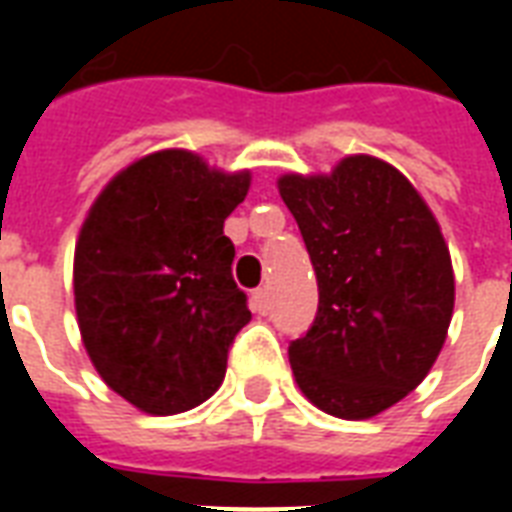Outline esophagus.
<instances>
[{"instance_id":"esophagus-1","label":"esophagus","mask_w":512,"mask_h":512,"mask_svg":"<svg viewBox=\"0 0 512 512\" xmlns=\"http://www.w3.org/2000/svg\"><path fill=\"white\" fill-rule=\"evenodd\" d=\"M249 305H252V311L255 313H268V308H271V297H268L265 289H255L252 297H249Z\"/></svg>"}]
</instances>
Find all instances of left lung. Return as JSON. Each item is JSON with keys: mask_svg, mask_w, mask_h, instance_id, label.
I'll list each match as a JSON object with an SVG mask.
<instances>
[{"mask_svg": "<svg viewBox=\"0 0 512 512\" xmlns=\"http://www.w3.org/2000/svg\"><path fill=\"white\" fill-rule=\"evenodd\" d=\"M279 193L319 281L316 321L289 345L297 388L332 417L369 420L409 396L444 348L454 271L441 225L377 156L281 175Z\"/></svg>", "mask_w": 512, "mask_h": 512, "instance_id": "obj_1", "label": "left lung"}]
</instances>
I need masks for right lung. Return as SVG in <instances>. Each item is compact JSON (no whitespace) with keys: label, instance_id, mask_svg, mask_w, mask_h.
I'll return each mask as SVG.
<instances>
[{"label":"right lung","instance_id":"obj_1","mask_svg":"<svg viewBox=\"0 0 512 512\" xmlns=\"http://www.w3.org/2000/svg\"><path fill=\"white\" fill-rule=\"evenodd\" d=\"M249 183V170L167 148L111 177L84 217L74 252L84 350L140 412H188L223 382L233 337L252 319L223 223Z\"/></svg>","mask_w":512,"mask_h":512}]
</instances>
